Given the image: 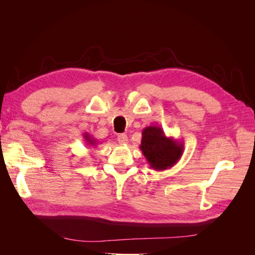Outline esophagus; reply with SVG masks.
<instances>
[{"instance_id":"34e87169","label":"esophagus","mask_w":255,"mask_h":255,"mask_svg":"<svg viewBox=\"0 0 255 255\" xmlns=\"http://www.w3.org/2000/svg\"><path fill=\"white\" fill-rule=\"evenodd\" d=\"M118 141H119V143H121V144L128 143V136H127L126 134H119V135H118Z\"/></svg>"}]
</instances>
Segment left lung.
Masks as SVG:
<instances>
[{"mask_svg":"<svg viewBox=\"0 0 255 255\" xmlns=\"http://www.w3.org/2000/svg\"><path fill=\"white\" fill-rule=\"evenodd\" d=\"M139 149L151 169L163 171L180 160L184 152V143L166 136L161 128L146 127L142 129Z\"/></svg>","mask_w":255,"mask_h":255,"instance_id":"obj_1","label":"left lung"}]
</instances>
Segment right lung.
Here are the masks:
<instances>
[{"instance_id":"right-lung-1","label":"right lung","mask_w":255,"mask_h":255,"mask_svg":"<svg viewBox=\"0 0 255 255\" xmlns=\"http://www.w3.org/2000/svg\"><path fill=\"white\" fill-rule=\"evenodd\" d=\"M84 138H85V140H86V143L88 144V145H90V146H95V145H97V139H95L94 137H92L91 135H89L88 133H85L84 134Z\"/></svg>"}]
</instances>
